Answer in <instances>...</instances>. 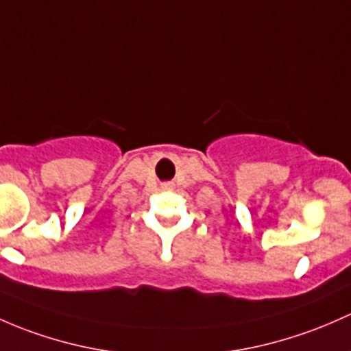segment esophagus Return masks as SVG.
Segmentation results:
<instances>
[{"label":"esophagus","mask_w":351,"mask_h":351,"mask_svg":"<svg viewBox=\"0 0 351 351\" xmlns=\"http://www.w3.org/2000/svg\"><path fill=\"white\" fill-rule=\"evenodd\" d=\"M173 185H171V183H166V185H165V188H171Z\"/></svg>","instance_id":"obj_1"}]
</instances>
